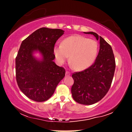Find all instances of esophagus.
I'll return each instance as SVG.
<instances>
[{
    "label": "esophagus",
    "mask_w": 132,
    "mask_h": 132,
    "mask_svg": "<svg viewBox=\"0 0 132 132\" xmlns=\"http://www.w3.org/2000/svg\"><path fill=\"white\" fill-rule=\"evenodd\" d=\"M69 75H70V72L69 71H66V76L68 77V76H69Z\"/></svg>",
    "instance_id": "34e87169"
}]
</instances>
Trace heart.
Instances as JSON below:
<instances>
[{"label":"heart","mask_w":132,"mask_h":132,"mask_svg":"<svg viewBox=\"0 0 132 132\" xmlns=\"http://www.w3.org/2000/svg\"><path fill=\"white\" fill-rule=\"evenodd\" d=\"M99 50L97 42L85 36L77 35L64 39L61 45H55L54 54L57 62H65L70 55V60L77 70H83L90 66L96 59Z\"/></svg>","instance_id":"heart-1"}]
</instances>
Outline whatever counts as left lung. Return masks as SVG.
<instances>
[{"label":"left lung","instance_id":"1","mask_svg":"<svg viewBox=\"0 0 132 132\" xmlns=\"http://www.w3.org/2000/svg\"><path fill=\"white\" fill-rule=\"evenodd\" d=\"M93 35L100 40V49L95 62L85 70L72 74L74 84L71 94L74 100L84 105H91L105 96L111 87L116 68L115 59L111 46L96 33Z\"/></svg>","mask_w":132,"mask_h":132}]
</instances>
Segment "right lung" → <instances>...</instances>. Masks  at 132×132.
<instances>
[{
  "mask_svg": "<svg viewBox=\"0 0 132 132\" xmlns=\"http://www.w3.org/2000/svg\"><path fill=\"white\" fill-rule=\"evenodd\" d=\"M64 33L60 29L41 28L22 41L16 57V79L20 89L29 99L37 102L48 100L65 76V69L56 64L54 47ZM39 51L43 60L33 57Z\"/></svg>",
  "mask_w": 132,
  "mask_h": 132,
  "instance_id": "right-lung-1",
  "label": "right lung"
}]
</instances>
